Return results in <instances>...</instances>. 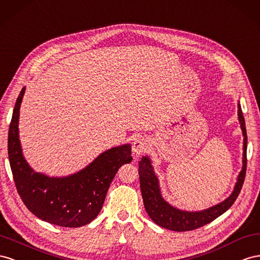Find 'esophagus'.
I'll use <instances>...</instances> for the list:
<instances>
[{"label": "esophagus", "instance_id": "1", "mask_svg": "<svg viewBox=\"0 0 260 260\" xmlns=\"http://www.w3.org/2000/svg\"><path fill=\"white\" fill-rule=\"evenodd\" d=\"M148 148V144H147V140L145 138H138L136 139L134 143H133V151L137 155V154H142L144 152H146Z\"/></svg>", "mask_w": 260, "mask_h": 260}]
</instances>
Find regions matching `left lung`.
I'll use <instances>...</instances> for the list:
<instances>
[{"mask_svg": "<svg viewBox=\"0 0 260 260\" xmlns=\"http://www.w3.org/2000/svg\"><path fill=\"white\" fill-rule=\"evenodd\" d=\"M239 120L241 123V127L244 136V153H243V168L242 171L237 177V182L234 187V190L229 198L216 206L211 207L209 209L197 212L182 211L174 208L169 205L165 199L162 198L159 189L158 179L155 176L153 169L151 166L150 159L148 157H143L139 161L138 174L140 182V189L144 199V205L148 216L158 225L172 230L176 232L191 231V230L198 229L206 224L210 223L211 221L217 219L222 213H224L230 207H231L239 196L242 186L245 180L246 167H247V134L245 120H244L241 106L239 105Z\"/></svg>", "mask_w": 260, "mask_h": 260, "instance_id": "1", "label": "left lung"}]
</instances>
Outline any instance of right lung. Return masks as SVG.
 <instances>
[{
  "label": "right lung",
  "instance_id": "right-lung-1",
  "mask_svg": "<svg viewBox=\"0 0 260 260\" xmlns=\"http://www.w3.org/2000/svg\"><path fill=\"white\" fill-rule=\"evenodd\" d=\"M25 87L15 103L9 128V159L15 186L23 203L36 217L49 223L78 228L98 216L110 184L125 163L133 160L126 144L101 153L81 171L66 177H49L35 172L21 153L18 117Z\"/></svg>",
  "mask_w": 260,
  "mask_h": 260
}]
</instances>
